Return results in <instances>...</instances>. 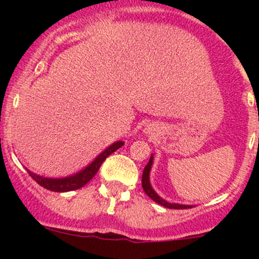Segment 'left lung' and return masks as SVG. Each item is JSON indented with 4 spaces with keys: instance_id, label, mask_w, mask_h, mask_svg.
<instances>
[{
    "instance_id": "1",
    "label": "left lung",
    "mask_w": 259,
    "mask_h": 259,
    "mask_svg": "<svg viewBox=\"0 0 259 259\" xmlns=\"http://www.w3.org/2000/svg\"><path fill=\"white\" fill-rule=\"evenodd\" d=\"M151 165H153V155L150 156V159H149V163L146 164L145 168H144V171H143L142 185H143V189H144V192L146 193V195H148L149 198H151L154 202L158 203V204L163 205V207H165V208H169V209H188V208H192V205L178 204V203H169L156 194L155 190L153 189V187H151V184H150Z\"/></svg>"
}]
</instances>
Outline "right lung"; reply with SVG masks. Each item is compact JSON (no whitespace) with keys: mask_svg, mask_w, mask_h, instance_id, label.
<instances>
[{"mask_svg":"<svg viewBox=\"0 0 259 259\" xmlns=\"http://www.w3.org/2000/svg\"><path fill=\"white\" fill-rule=\"evenodd\" d=\"M124 145V142H116L114 144H111L109 148H106L105 150L103 151L101 154H99L98 156L95 158V160L93 161L91 164H89L85 169L80 170L79 173L74 174V176L66 177V178H45V177L37 176V174L32 173V171L27 170L28 174L31 176V178L35 180L37 184H40L41 187H44L45 189L52 190V192H70V190H75L79 189V188H82L86 183L90 182L91 179L94 178L98 170L100 169L101 164L104 163L106 158L110 155L111 153L116 151L117 149L121 148Z\"/></svg>","mask_w":259,"mask_h":259,"instance_id":"add662e5","label":"right lung"}]
</instances>
